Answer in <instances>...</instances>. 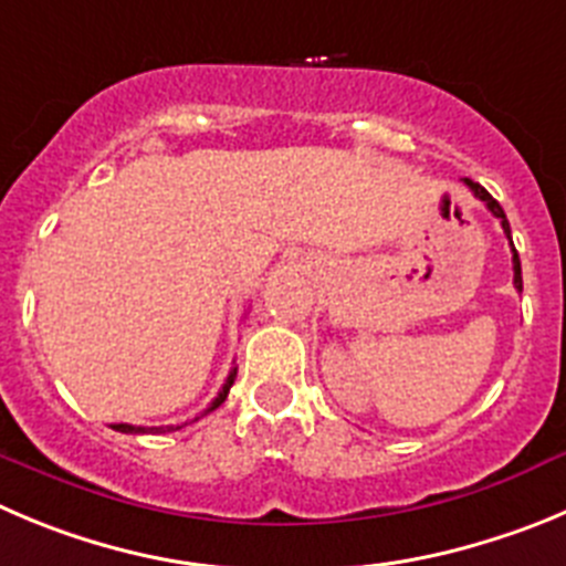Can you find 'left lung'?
Segmentation results:
<instances>
[{"label": "left lung", "mask_w": 566, "mask_h": 566, "mask_svg": "<svg viewBox=\"0 0 566 566\" xmlns=\"http://www.w3.org/2000/svg\"><path fill=\"white\" fill-rule=\"evenodd\" d=\"M463 184H467V187L472 189V192H474V198H478V200H483V203H485V209H489L491 214H494V218L500 220V226H503L505 237H509V240H511V226H509V220H505V211H503V206H500L497 200L491 198V195L485 192V189L480 187V184H474L472 178H463ZM511 253H514V287H516V290H522V265H520V253H516L514 242H511Z\"/></svg>", "instance_id": "1"}]
</instances>
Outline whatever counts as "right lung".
<instances>
[{"label": "right lung", "instance_id": "1", "mask_svg": "<svg viewBox=\"0 0 566 566\" xmlns=\"http://www.w3.org/2000/svg\"><path fill=\"white\" fill-rule=\"evenodd\" d=\"M234 377H237V368H231V371H229V379H226V385H223V388H220V394L214 396V402H211L209 408L203 410V416H206V413H211V410L220 408V405L226 402V396H229L231 385H234ZM198 419H200V416H198ZM114 430H116V432H134V436H145V432H170V430H181V427H176V424H170V427H134V424H114Z\"/></svg>", "mask_w": 566, "mask_h": 566}]
</instances>
